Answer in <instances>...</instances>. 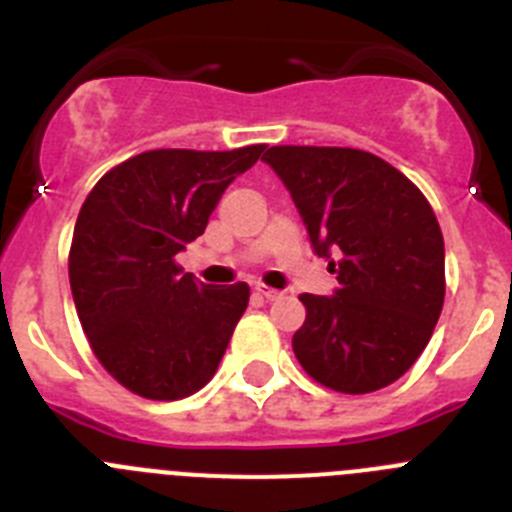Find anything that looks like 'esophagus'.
<instances>
[{
	"mask_svg": "<svg viewBox=\"0 0 512 512\" xmlns=\"http://www.w3.org/2000/svg\"><path fill=\"white\" fill-rule=\"evenodd\" d=\"M255 293L262 295V298H265V300H278L280 295H283V293H280V290L270 288V285H262V283L255 285Z\"/></svg>",
	"mask_w": 512,
	"mask_h": 512,
	"instance_id": "34e87169",
	"label": "esophagus"
}]
</instances>
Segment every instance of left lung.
<instances>
[{
    "mask_svg": "<svg viewBox=\"0 0 512 512\" xmlns=\"http://www.w3.org/2000/svg\"><path fill=\"white\" fill-rule=\"evenodd\" d=\"M315 252L336 272L333 298L303 293L293 351L341 394H371L407 374L444 303V240L417 184L361 148L272 146Z\"/></svg>",
    "mask_w": 512,
    "mask_h": 512,
    "instance_id": "left-lung-1",
    "label": "left lung"
}]
</instances>
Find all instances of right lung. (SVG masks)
<instances>
[{
  "label": "right lung",
  "instance_id": "right-lung-1",
  "mask_svg": "<svg viewBox=\"0 0 512 512\" xmlns=\"http://www.w3.org/2000/svg\"><path fill=\"white\" fill-rule=\"evenodd\" d=\"M262 151H143L85 197L68 257L75 310L100 366L133 394L184 399L217 371L250 285L197 283L174 257Z\"/></svg>",
  "mask_w": 512,
  "mask_h": 512
}]
</instances>
